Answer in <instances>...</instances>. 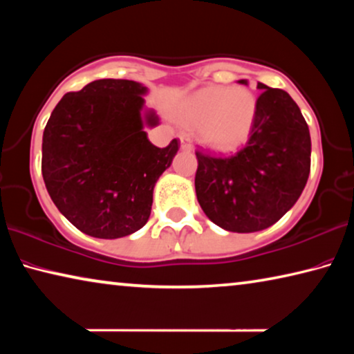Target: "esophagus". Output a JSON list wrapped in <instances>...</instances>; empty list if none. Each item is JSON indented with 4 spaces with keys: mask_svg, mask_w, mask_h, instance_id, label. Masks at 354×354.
Masks as SVG:
<instances>
[{
    "mask_svg": "<svg viewBox=\"0 0 354 354\" xmlns=\"http://www.w3.org/2000/svg\"><path fill=\"white\" fill-rule=\"evenodd\" d=\"M179 140H181V149H184V151H190L192 149V139L189 136H181L179 137Z\"/></svg>",
    "mask_w": 354,
    "mask_h": 354,
    "instance_id": "34e87169",
    "label": "esophagus"
}]
</instances>
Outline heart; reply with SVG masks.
Segmentation results:
<instances>
[{
    "mask_svg": "<svg viewBox=\"0 0 354 354\" xmlns=\"http://www.w3.org/2000/svg\"><path fill=\"white\" fill-rule=\"evenodd\" d=\"M181 117L189 127H201V139L207 147L230 151L248 139L256 98L242 87H206L184 101Z\"/></svg>",
    "mask_w": 354,
    "mask_h": 354,
    "instance_id": "b5f03b06",
    "label": "heart"
}]
</instances>
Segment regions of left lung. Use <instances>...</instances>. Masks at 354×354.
Returning a JSON list of instances; mask_svg holds the SVG:
<instances>
[{"mask_svg":"<svg viewBox=\"0 0 354 354\" xmlns=\"http://www.w3.org/2000/svg\"><path fill=\"white\" fill-rule=\"evenodd\" d=\"M247 84L245 80L239 81ZM256 117L245 147L232 156L196 149V198L226 231L256 232L295 205L310 171V136L290 95L257 82Z\"/></svg>","mask_w":354,"mask_h":354,"instance_id":"1","label":"left lung"}]
</instances>
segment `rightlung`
Here are the masks:
<instances>
[{
  "mask_svg": "<svg viewBox=\"0 0 354 354\" xmlns=\"http://www.w3.org/2000/svg\"><path fill=\"white\" fill-rule=\"evenodd\" d=\"M147 87L128 80H98L68 92L48 120L41 175L53 203L84 234L118 239L133 234L151 214L153 189L179 149L148 140L142 117Z\"/></svg>",
  "mask_w": 354,
  "mask_h": 354,
  "instance_id": "add662e5",
  "label": "right lung"
}]
</instances>
